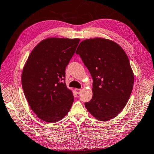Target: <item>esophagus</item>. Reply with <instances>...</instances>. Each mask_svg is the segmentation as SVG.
<instances>
[{"instance_id":"1","label":"esophagus","mask_w":154,"mask_h":154,"mask_svg":"<svg viewBox=\"0 0 154 154\" xmlns=\"http://www.w3.org/2000/svg\"><path fill=\"white\" fill-rule=\"evenodd\" d=\"M75 91H76V94H79L80 93V92H81V91H82V90L80 89V88H76V89H75Z\"/></svg>"}]
</instances>
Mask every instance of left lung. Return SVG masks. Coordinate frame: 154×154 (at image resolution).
<instances>
[{
  "label": "left lung",
  "instance_id": "1",
  "mask_svg": "<svg viewBox=\"0 0 154 154\" xmlns=\"http://www.w3.org/2000/svg\"><path fill=\"white\" fill-rule=\"evenodd\" d=\"M76 53L93 79V95L85 104L86 109L99 121L117 117L128 102L134 83L126 53L118 43L103 37L83 40Z\"/></svg>",
  "mask_w": 154,
  "mask_h": 154
}]
</instances>
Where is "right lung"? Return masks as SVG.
I'll list each match as a JSON object with an SVG mask.
<instances>
[{
	"mask_svg": "<svg viewBox=\"0 0 154 154\" xmlns=\"http://www.w3.org/2000/svg\"><path fill=\"white\" fill-rule=\"evenodd\" d=\"M79 42L78 38L43 39L33 49L23 68L25 97L32 111L45 122L62 120L71 109L73 93L63 80Z\"/></svg>",
	"mask_w": 154,
	"mask_h": 154,
	"instance_id": "1",
	"label": "right lung"
}]
</instances>
